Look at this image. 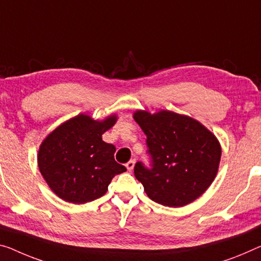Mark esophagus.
<instances>
[{
    "mask_svg": "<svg viewBox=\"0 0 261 261\" xmlns=\"http://www.w3.org/2000/svg\"><path fill=\"white\" fill-rule=\"evenodd\" d=\"M134 166H135V160H130V161H128V162L126 163V168H127L128 171L133 170Z\"/></svg>",
    "mask_w": 261,
    "mask_h": 261,
    "instance_id": "34e87169",
    "label": "esophagus"
}]
</instances>
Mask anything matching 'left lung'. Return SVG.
<instances>
[{"instance_id": "left-lung-1", "label": "left lung", "mask_w": 261, "mask_h": 261, "mask_svg": "<svg viewBox=\"0 0 261 261\" xmlns=\"http://www.w3.org/2000/svg\"><path fill=\"white\" fill-rule=\"evenodd\" d=\"M135 121L147 135L150 166L136 162L134 175L151 200L178 207L194 202L217 174L222 148L198 121L174 112L138 111Z\"/></svg>"}]
</instances>
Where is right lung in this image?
I'll return each instance as SVG.
<instances>
[{"mask_svg":"<svg viewBox=\"0 0 261 261\" xmlns=\"http://www.w3.org/2000/svg\"><path fill=\"white\" fill-rule=\"evenodd\" d=\"M115 117L95 121L80 114L47 135L38 151V167L58 197L84 204L101 197L115 175L127 169L114 160L115 147L101 135Z\"/></svg>","mask_w":261,"mask_h":261,"instance_id":"obj_1","label":"right lung"}]
</instances>
